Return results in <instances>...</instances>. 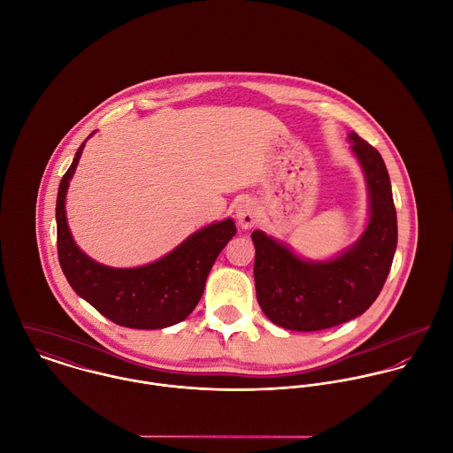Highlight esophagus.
<instances>
[{"instance_id":"1","label":"esophagus","mask_w":453,"mask_h":453,"mask_svg":"<svg viewBox=\"0 0 453 453\" xmlns=\"http://www.w3.org/2000/svg\"><path fill=\"white\" fill-rule=\"evenodd\" d=\"M235 216H237V221L242 228H251L257 225L258 221V209H257V203L251 200V198H246V200H241L237 205H235Z\"/></svg>"}]
</instances>
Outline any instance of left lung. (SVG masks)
<instances>
[{"label": "left lung", "instance_id": "8db88e82", "mask_svg": "<svg viewBox=\"0 0 453 453\" xmlns=\"http://www.w3.org/2000/svg\"><path fill=\"white\" fill-rule=\"evenodd\" d=\"M368 190V223L359 239L329 259L302 258L255 230V286L263 314L291 331H319L365 314L380 295L397 246V218L382 155L349 134Z\"/></svg>", "mask_w": 453, "mask_h": 453}]
</instances>
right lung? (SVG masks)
Listing matches in <instances>:
<instances>
[{
    "label": "right lung",
    "instance_id": "right-lung-1",
    "mask_svg": "<svg viewBox=\"0 0 453 453\" xmlns=\"http://www.w3.org/2000/svg\"><path fill=\"white\" fill-rule=\"evenodd\" d=\"M85 141L61 180L56 203L58 253L69 286L104 318L126 327L162 329L181 323L194 312L214 261L235 235L234 219L196 230L171 253L142 266L115 268L97 263L76 246L65 218L67 187Z\"/></svg>",
    "mask_w": 453,
    "mask_h": 453
}]
</instances>
